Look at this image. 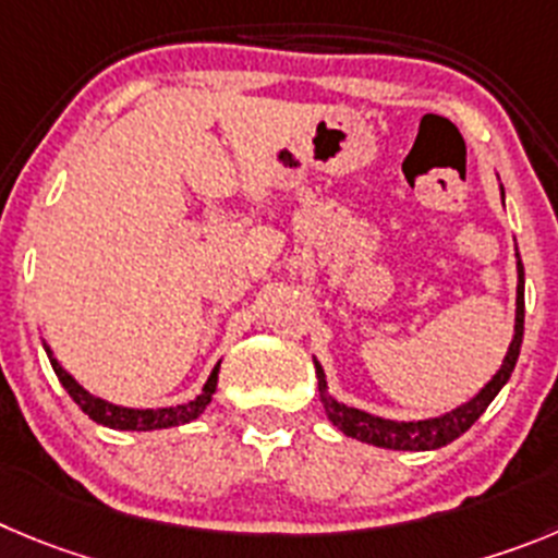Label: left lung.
<instances>
[{
    "instance_id": "1",
    "label": "left lung",
    "mask_w": 558,
    "mask_h": 558,
    "mask_svg": "<svg viewBox=\"0 0 558 558\" xmlns=\"http://www.w3.org/2000/svg\"><path fill=\"white\" fill-rule=\"evenodd\" d=\"M504 197V186H501ZM514 258H518V296H514V336L509 341V350L504 355L501 368L490 377V383L478 390L476 397L462 402L460 408L449 410L444 415H435V418H421V421H390L383 418V415H372L366 410L350 408V404L338 402V399L330 397L327 390V377L322 363L314 357L316 366V379H319V399L325 404V413L330 418L332 426L343 432L347 437H355L361 444L379 446V449L390 451H432L440 449V446L451 444L462 432L471 429L476 424L478 415L487 410V404L498 397V390L507 385V379L512 377L514 363H518L520 355V343H523V262H520V253L514 247Z\"/></svg>"
}]
</instances>
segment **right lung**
I'll return each mask as SVG.
<instances>
[{
  "instance_id": "right-lung-1",
  "label": "right lung",
  "mask_w": 558,
  "mask_h": 558,
  "mask_svg": "<svg viewBox=\"0 0 558 558\" xmlns=\"http://www.w3.org/2000/svg\"><path fill=\"white\" fill-rule=\"evenodd\" d=\"M44 350L46 355H49V363L51 368H54L57 379H60L62 388L71 393V399L80 404L82 413H85L87 418L96 421V424L109 426V429L154 432V429H170V426H179V424H190V421H195L197 415H203V410L208 408V402H211V397H215V390H217V374H220V363H217V366L211 368V374H208L203 390L192 399V402L175 404V408L137 410V408H123V404H112L101 397H93L90 390L82 388V385L60 366V361H57L54 352H51V347L46 341H44Z\"/></svg>"
}]
</instances>
